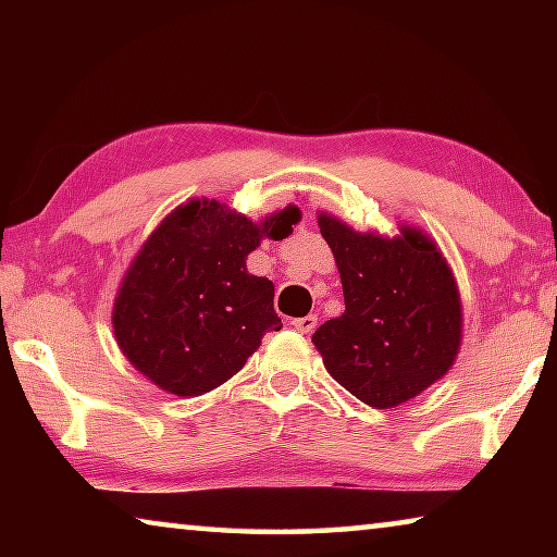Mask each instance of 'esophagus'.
Listing matches in <instances>:
<instances>
[{
	"mask_svg": "<svg viewBox=\"0 0 557 557\" xmlns=\"http://www.w3.org/2000/svg\"><path fill=\"white\" fill-rule=\"evenodd\" d=\"M292 326L297 329L301 334H312L317 329V317L314 314H307V317H299V319H292Z\"/></svg>",
	"mask_w": 557,
	"mask_h": 557,
	"instance_id": "1",
	"label": "esophagus"
}]
</instances>
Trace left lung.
I'll return each mask as SVG.
<instances>
[{
	"mask_svg": "<svg viewBox=\"0 0 557 557\" xmlns=\"http://www.w3.org/2000/svg\"><path fill=\"white\" fill-rule=\"evenodd\" d=\"M336 258L344 314L312 342L326 371L371 408H395L445 375L461 344V299L437 245L403 225L398 238L356 233L319 213Z\"/></svg>",
	"mask_w": 557,
	"mask_h": 557,
	"instance_id": "obj_1",
	"label": "left lung"
}]
</instances>
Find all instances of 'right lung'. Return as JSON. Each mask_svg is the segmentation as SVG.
<instances>
[{
    "label": "right lung",
    "instance_id": "obj_1",
    "mask_svg": "<svg viewBox=\"0 0 557 557\" xmlns=\"http://www.w3.org/2000/svg\"><path fill=\"white\" fill-rule=\"evenodd\" d=\"M287 206L265 221L209 199L178 206L132 260L112 309L122 354L166 393L203 395L238 373L262 336L280 332L275 285L245 260L262 238L282 240L299 221Z\"/></svg>",
    "mask_w": 557,
    "mask_h": 557
}]
</instances>
